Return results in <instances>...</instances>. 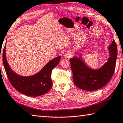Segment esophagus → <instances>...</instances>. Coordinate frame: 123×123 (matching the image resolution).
Wrapping results in <instances>:
<instances>
[{"label": "esophagus", "mask_w": 123, "mask_h": 123, "mask_svg": "<svg viewBox=\"0 0 123 123\" xmlns=\"http://www.w3.org/2000/svg\"><path fill=\"white\" fill-rule=\"evenodd\" d=\"M71 56H72V54H71L70 52H67L65 53L64 55V58H65L67 60L69 59Z\"/></svg>", "instance_id": "34e87169"}]
</instances>
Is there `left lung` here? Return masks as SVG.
<instances>
[{"label":"left lung","instance_id":"8db88e82","mask_svg":"<svg viewBox=\"0 0 123 123\" xmlns=\"http://www.w3.org/2000/svg\"><path fill=\"white\" fill-rule=\"evenodd\" d=\"M110 57L107 62L98 70L88 67L82 56L70 59L73 80L76 86L85 91H95L110 81L115 71L117 48L115 40L108 47Z\"/></svg>","mask_w":123,"mask_h":123}]
</instances>
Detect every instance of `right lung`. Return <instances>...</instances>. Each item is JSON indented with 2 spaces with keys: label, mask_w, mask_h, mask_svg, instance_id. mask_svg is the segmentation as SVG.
Returning <instances> with one entry per match:
<instances>
[{
  "label": "right lung",
  "mask_w": 123,
  "mask_h": 123,
  "mask_svg": "<svg viewBox=\"0 0 123 123\" xmlns=\"http://www.w3.org/2000/svg\"><path fill=\"white\" fill-rule=\"evenodd\" d=\"M6 44L2 53V60L6 73L11 85L19 92L29 96H39L47 93L52 86L51 72L53 68L59 64L61 56L50 61L36 74L22 76L13 71L8 64L6 56Z\"/></svg>",
  "instance_id": "obj_1"
}]
</instances>
